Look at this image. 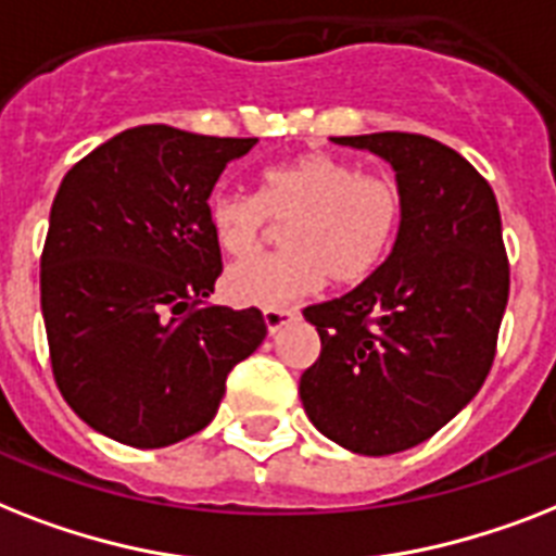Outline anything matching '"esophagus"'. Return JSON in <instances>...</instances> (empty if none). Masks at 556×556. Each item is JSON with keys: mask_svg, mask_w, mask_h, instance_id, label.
<instances>
[{"mask_svg": "<svg viewBox=\"0 0 556 556\" xmlns=\"http://www.w3.org/2000/svg\"><path fill=\"white\" fill-rule=\"evenodd\" d=\"M263 317H265V325H268V333H277L282 325L296 319V308H265Z\"/></svg>", "mask_w": 556, "mask_h": 556, "instance_id": "esophagus-1", "label": "esophagus"}]
</instances>
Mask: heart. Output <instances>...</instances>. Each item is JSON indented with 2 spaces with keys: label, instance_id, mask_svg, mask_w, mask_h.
<instances>
[{
  "label": "heart",
  "instance_id": "obj_1",
  "mask_svg": "<svg viewBox=\"0 0 556 556\" xmlns=\"http://www.w3.org/2000/svg\"><path fill=\"white\" fill-rule=\"evenodd\" d=\"M403 191L391 176L363 174L337 153L311 151L270 165L260 191L219 188L207 200V223L225 254H254L274 223L286 251L239 260L223 291L237 305L282 308L331 279L359 286L380 268L403 225Z\"/></svg>",
  "mask_w": 556,
  "mask_h": 556
}]
</instances>
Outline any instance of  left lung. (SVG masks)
Here are the masks:
<instances>
[{"label": "left lung", "mask_w": 556, "mask_h": 556, "mask_svg": "<svg viewBox=\"0 0 556 556\" xmlns=\"http://www.w3.org/2000/svg\"><path fill=\"white\" fill-rule=\"evenodd\" d=\"M333 142L391 162L405 211L371 277L302 311L323 351L300 396L328 440L386 457L434 437L489 377L511 282L503 223L491 185L437 139L386 130Z\"/></svg>", "instance_id": "obj_1"}]
</instances>
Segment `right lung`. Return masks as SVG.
I'll return each mask as SVG.
<instances>
[{
  "label": "right lung",
  "mask_w": 556,
  "mask_h": 556,
  "mask_svg": "<svg viewBox=\"0 0 556 556\" xmlns=\"http://www.w3.org/2000/svg\"><path fill=\"white\" fill-rule=\"evenodd\" d=\"M256 139L122 130L67 170L42 248V317L65 403L93 431L165 448L197 434L260 349V308L207 305L223 254L207 197Z\"/></svg>",
  "instance_id": "1"
}]
</instances>
